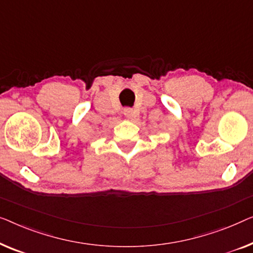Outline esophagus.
<instances>
[{"mask_svg":"<svg viewBox=\"0 0 253 253\" xmlns=\"http://www.w3.org/2000/svg\"><path fill=\"white\" fill-rule=\"evenodd\" d=\"M123 115L126 117V118H130L133 116V109L131 108H125L123 110Z\"/></svg>","mask_w":253,"mask_h":253,"instance_id":"34e87169","label":"esophagus"}]
</instances>
